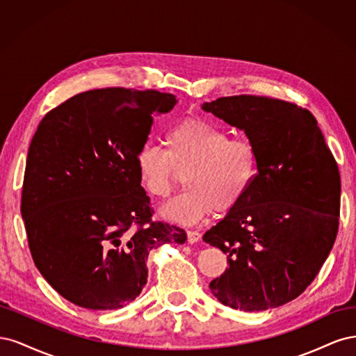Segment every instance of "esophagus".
Masks as SVG:
<instances>
[{"label":"esophagus","instance_id":"esophagus-1","mask_svg":"<svg viewBox=\"0 0 356 356\" xmlns=\"http://www.w3.org/2000/svg\"><path fill=\"white\" fill-rule=\"evenodd\" d=\"M187 239L190 243H196L200 239V233L197 230H188L187 232Z\"/></svg>","mask_w":356,"mask_h":356}]
</instances>
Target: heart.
<instances>
[{
    "instance_id": "obj_1",
    "label": "heart",
    "mask_w": 356,
    "mask_h": 356,
    "mask_svg": "<svg viewBox=\"0 0 356 356\" xmlns=\"http://www.w3.org/2000/svg\"><path fill=\"white\" fill-rule=\"evenodd\" d=\"M165 147L145 144L136 154L139 184L149 197L165 199L184 174L186 190L161 213L181 224H196L213 209L234 208L250 191L258 170L255 145L230 138L202 118L181 122L166 134Z\"/></svg>"
}]
</instances>
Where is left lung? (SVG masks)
Returning <instances> with one entry per match:
<instances>
[{
  "label": "left lung",
  "mask_w": 356,
  "mask_h": 356,
  "mask_svg": "<svg viewBox=\"0 0 356 356\" xmlns=\"http://www.w3.org/2000/svg\"><path fill=\"white\" fill-rule=\"evenodd\" d=\"M202 108L245 131L258 170L250 191L203 241L227 254L209 284L224 306H282L312 284L337 238L340 174L316 118L267 96H225Z\"/></svg>",
  "instance_id": "1"
}]
</instances>
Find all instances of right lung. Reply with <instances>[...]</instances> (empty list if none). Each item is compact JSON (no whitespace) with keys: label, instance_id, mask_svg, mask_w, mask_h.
Returning <instances> with one entry per match:
<instances>
[{"label":"right lung","instance_id":"add662e5","mask_svg":"<svg viewBox=\"0 0 356 356\" xmlns=\"http://www.w3.org/2000/svg\"><path fill=\"white\" fill-rule=\"evenodd\" d=\"M170 93L93 89L49 111L32 138L20 212L40 273L71 303L120 309L147 284L152 250L187 241L184 229L153 221L136 154L153 113Z\"/></svg>","mask_w":356,"mask_h":356}]
</instances>
